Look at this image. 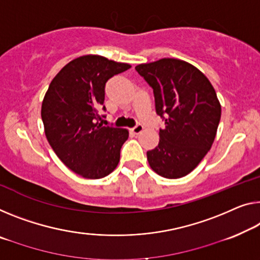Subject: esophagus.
<instances>
[{
    "mask_svg": "<svg viewBox=\"0 0 260 260\" xmlns=\"http://www.w3.org/2000/svg\"><path fill=\"white\" fill-rule=\"evenodd\" d=\"M144 130V126L141 124V123H137V124H136L133 129H131V131H133V133L135 134V135H139L142 133V131Z\"/></svg>",
    "mask_w": 260,
    "mask_h": 260,
    "instance_id": "34e87169",
    "label": "esophagus"
}]
</instances>
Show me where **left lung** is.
Instances as JSON below:
<instances>
[{
    "label": "left lung",
    "instance_id": "obj_1",
    "mask_svg": "<svg viewBox=\"0 0 260 260\" xmlns=\"http://www.w3.org/2000/svg\"><path fill=\"white\" fill-rule=\"evenodd\" d=\"M136 71L153 89L155 113L165 122L159 144L147 151L155 173L167 179L190 173L210 150L221 119L214 87L197 67L164 58Z\"/></svg>",
    "mask_w": 260,
    "mask_h": 260
}]
</instances>
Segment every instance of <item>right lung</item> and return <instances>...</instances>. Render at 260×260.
<instances>
[{
    "instance_id": "1",
    "label": "right lung",
    "mask_w": 260,
    "mask_h": 260,
    "mask_svg": "<svg viewBox=\"0 0 260 260\" xmlns=\"http://www.w3.org/2000/svg\"><path fill=\"white\" fill-rule=\"evenodd\" d=\"M101 55L72 60L50 83L42 105L47 141L59 159L87 179H101L116 169L126 129L103 126L106 83L130 69Z\"/></svg>"
}]
</instances>
